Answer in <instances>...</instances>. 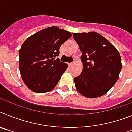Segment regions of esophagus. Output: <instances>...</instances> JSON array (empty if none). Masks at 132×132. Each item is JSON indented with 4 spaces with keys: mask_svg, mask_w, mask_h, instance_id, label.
Here are the masks:
<instances>
[{
    "mask_svg": "<svg viewBox=\"0 0 132 132\" xmlns=\"http://www.w3.org/2000/svg\"><path fill=\"white\" fill-rule=\"evenodd\" d=\"M74 64H75V61H73L72 62H71V63H69V64H68V65H69L70 66H72Z\"/></svg>",
    "mask_w": 132,
    "mask_h": 132,
    "instance_id": "obj_1",
    "label": "esophagus"
}]
</instances>
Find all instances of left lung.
Instances as JSON below:
<instances>
[{
    "instance_id": "1",
    "label": "left lung",
    "mask_w": 132,
    "mask_h": 132,
    "mask_svg": "<svg viewBox=\"0 0 132 132\" xmlns=\"http://www.w3.org/2000/svg\"><path fill=\"white\" fill-rule=\"evenodd\" d=\"M72 35L82 53V71L74 78L76 90L88 98L103 96L119 78L122 68L120 54L107 39L96 32Z\"/></svg>"
}]
</instances>
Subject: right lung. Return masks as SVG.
<instances>
[{"instance_id":"right-lung-1","label":"right lung","mask_w":132,"mask_h":132,"mask_svg":"<svg viewBox=\"0 0 132 132\" xmlns=\"http://www.w3.org/2000/svg\"><path fill=\"white\" fill-rule=\"evenodd\" d=\"M72 36L57 27H50L27 39L19 51V70L26 86L37 93L56 87L68 65L56 58L60 47Z\"/></svg>"}]
</instances>
